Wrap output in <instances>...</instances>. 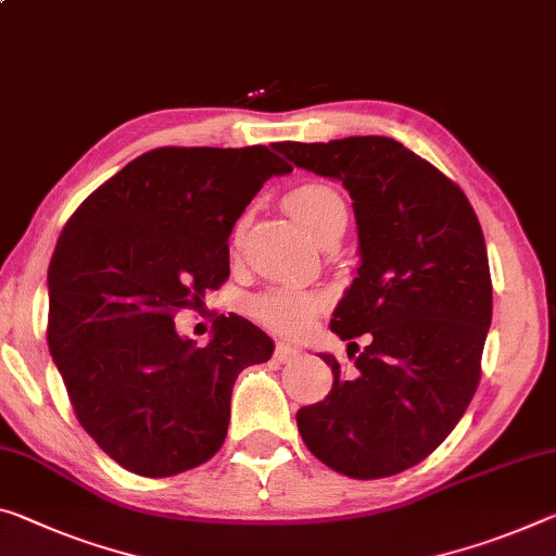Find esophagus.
<instances>
[{
    "label": "esophagus",
    "instance_id": "1",
    "mask_svg": "<svg viewBox=\"0 0 556 556\" xmlns=\"http://www.w3.org/2000/svg\"><path fill=\"white\" fill-rule=\"evenodd\" d=\"M275 356H277V361H281V364H287V361H294L299 356V349L287 341H279L275 349Z\"/></svg>",
    "mask_w": 556,
    "mask_h": 556
}]
</instances>
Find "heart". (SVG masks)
Segmentation results:
<instances>
[{
    "instance_id": "obj_1",
    "label": "heart",
    "mask_w": 556,
    "mask_h": 556,
    "mask_svg": "<svg viewBox=\"0 0 556 556\" xmlns=\"http://www.w3.org/2000/svg\"><path fill=\"white\" fill-rule=\"evenodd\" d=\"M287 210L316 242L346 227V202L324 182H304L287 195ZM319 299L296 289H275L254 299L252 314L277 331H299L312 319Z\"/></svg>"
}]
</instances>
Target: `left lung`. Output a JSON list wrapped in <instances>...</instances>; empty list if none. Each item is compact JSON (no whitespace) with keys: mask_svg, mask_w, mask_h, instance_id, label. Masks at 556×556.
I'll return each instance as SVG.
<instances>
[{"mask_svg":"<svg viewBox=\"0 0 556 556\" xmlns=\"http://www.w3.org/2000/svg\"><path fill=\"white\" fill-rule=\"evenodd\" d=\"M296 167L349 190L358 269L333 309L331 331L371 341L333 386L304 405L296 426L331 470L376 480L413 468L468 410L492 321L482 227L465 192L438 167L386 136L279 143ZM354 341L349 354H356Z\"/></svg>","mask_w":556,"mask_h":556,"instance_id":"1","label":"left lung"}]
</instances>
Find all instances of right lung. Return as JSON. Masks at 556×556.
<instances>
[{"instance_id":"1","label":"right lung","mask_w":556,"mask_h":556,"mask_svg":"<svg viewBox=\"0 0 556 556\" xmlns=\"http://www.w3.org/2000/svg\"><path fill=\"white\" fill-rule=\"evenodd\" d=\"M264 146L157 148L91 192L49 264V351L76 418L143 478L198 468L225 443L232 386L275 341L217 316L207 346L173 316L230 277L232 227L271 175Z\"/></svg>"}]
</instances>
